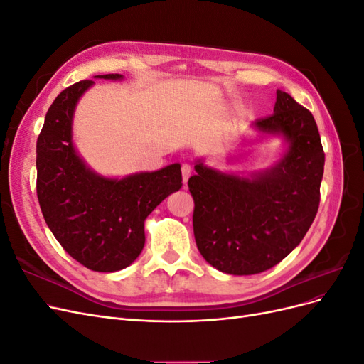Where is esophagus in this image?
<instances>
[{"mask_svg": "<svg viewBox=\"0 0 364 364\" xmlns=\"http://www.w3.org/2000/svg\"><path fill=\"white\" fill-rule=\"evenodd\" d=\"M181 173H182V181H183V183L186 185V182H188L190 176H191V167H190V165H188V164H182Z\"/></svg>", "mask_w": 364, "mask_h": 364, "instance_id": "34e87169", "label": "esophagus"}]
</instances>
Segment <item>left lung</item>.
<instances>
[{"mask_svg":"<svg viewBox=\"0 0 364 364\" xmlns=\"http://www.w3.org/2000/svg\"><path fill=\"white\" fill-rule=\"evenodd\" d=\"M253 127L287 142L277 164L238 176L197 159L188 181L197 249L238 277L272 269L301 243L317 214L325 165L314 117L287 92L277 91L273 114Z\"/></svg>","mask_w":364,"mask_h":364,"instance_id":"1","label":"left lung"}]
</instances>
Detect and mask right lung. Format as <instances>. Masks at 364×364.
I'll return each instance as SVG.
<instances>
[{
  "label": "right lung",
  "mask_w": 364,
  "mask_h": 364,
  "mask_svg": "<svg viewBox=\"0 0 364 364\" xmlns=\"http://www.w3.org/2000/svg\"><path fill=\"white\" fill-rule=\"evenodd\" d=\"M95 79L123 80L121 74ZM94 85L82 80L50 106L36 142V191L43 218L60 246L94 272H117L144 247V222L165 197L182 186L181 164L126 178L91 170L73 142V118L80 97Z\"/></svg>",
  "instance_id": "obj_1"
}]
</instances>
